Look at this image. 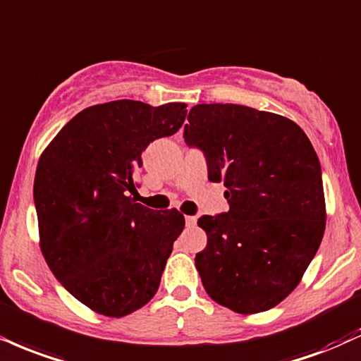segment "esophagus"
I'll use <instances>...</instances> for the list:
<instances>
[{"label": "esophagus", "mask_w": 361, "mask_h": 361, "mask_svg": "<svg viewBox=\"0 0 361 361\" xmlns=\"http://www.w3.org/2000/svg\"><path fill=\"white\" fill-rule=\"evenodd\" d=\"M197 216L195 215H186L185 216V224H186V227L188 228H192V227H195V225H197Z\"/></svg>", "instance_id": "obj_1"}]
</instances>
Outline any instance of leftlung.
I'll list each match as a JSON object with an SVG mask.
<instances>
[{
	"instance_id": "obj_1",
	"label": "left lung",
	"mask_w": 361,
	"mask_h": 361,
	"mask_svg": "<svg viewBox=\"0 0 361 361\" xmlns=\"http://www.w3.org/2000/svg\"><path fill=\"white\" fill-rule=\"evenodd\" d=\"M203 151L208 180L224 181L228 212L203 215L207 247L195 264L215 302L252 314L293 293L326 225L323 178L296 123L238 104H198L183 133Z\"/></svg>"
}]
</instances>
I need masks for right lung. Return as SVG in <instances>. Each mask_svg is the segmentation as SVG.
<instances>
[{
    "label": "right lung",
    "mask_w": 361,
    "mask_h": 361,
    "mask_svg": "<svg viewBox=\"0 0 361 361\" xmlns=\"http://www.w3.org/2000/svg\"><path fill=\"white\" fill-rule=\"evenodd\" d=\"M185 117L183 102L97 104L68 121L40 156L33 200L42 254L60 284L99 314H129L159 288L185 216L131 195L142 151L175 134Z\"/></svg>",
    "instance_id": "right-lung-1"
}]
</instances>
